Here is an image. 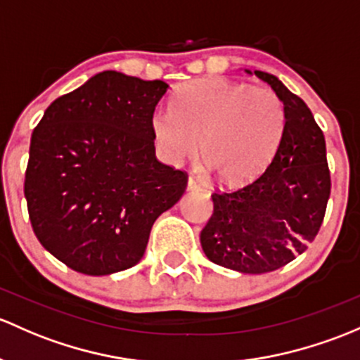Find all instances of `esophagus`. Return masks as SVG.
I'll use <instances>...</instances> for the list:
<instances>
[{
    "mask_svg": "<svg viewBox=\"0 0 360 360\" xmlns=\"http://www.w3.org/2000/svg\"><path fill=\"white\" fill-rule=\"evenodd\" d=\"M202 190V184L195 179V177H188V191H198Z\"/></svg>",
    "mask_w": 360,
    "mask_h": 360,
    "instance_id": "1",
    "label": "esophagus"
}]
</instances>
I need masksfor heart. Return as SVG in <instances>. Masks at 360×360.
I'll use <instances>...</instances> for the list:
<instances>
[{"label":"heart","mask_w":360,"mask_h":360,"mask_svg":"<svg viewBox=\"0 0 360 360\" xmlns=\"http://www.w3.org/2000/svg\"><path fill=\"white\" fill-rule=\"evenodd\" d=\"M286 126L285 103L267 86L224 77L186 82L176 91L172 112L155 110L151 132L167 162L198 153L215 181L229 186L259 176L274 157Z\"/></svg>","instance_id":"obj_1"}]
</instances>
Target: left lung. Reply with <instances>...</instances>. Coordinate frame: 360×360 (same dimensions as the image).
I'll return each mask as SVG.
<instances>
[{"label":"left lung","instance_id":"left-lung-1","mask_svg":"<svg viewBox=\"0 0 360 360\" xmlns=\"http://www.w3.org/2000/svg\"><path fill=\"white\" fill-rule=\"evenodd\" d=\"M253 74L285 103V132L255 181L212 195L214 214L200 234L207 259L243 274L276 271L304 253L323 224L331 191L326 141L312 112L276 75Z\"/></svg>","mask_w":360,"mask_h":360}]
</instances>
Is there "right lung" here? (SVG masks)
I'll use <instances>...</instances> for the list:
<instances>
[{
  "label": "right lung",
  "instance_id": "obj_1",
  "mask_svg": "<svg viewBox=\"0 0 360 360\" xmlns=\"http://www.w3.org/2000/svg\"><path fill=\"white\" fill-rule=\"evenodd\" d=\"M164 81L115 70L56 98L32 132L24 193L37 240L70 269L107 276L136 266L186 172L155 157L151 115Z\"/></svg>",
  "mask_w": 360,
  "mask_h": 360
}]
</instances>
